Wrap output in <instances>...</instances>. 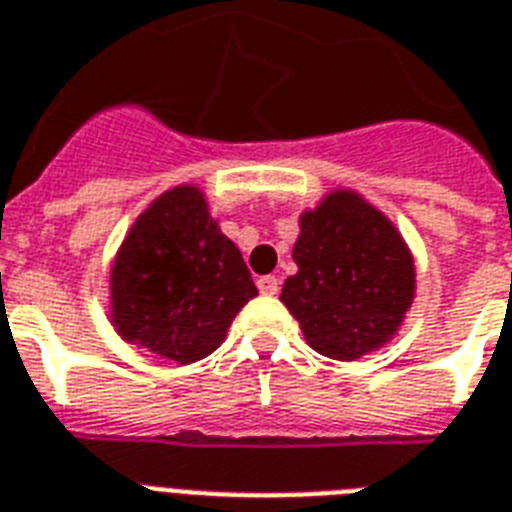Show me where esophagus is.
Wrapping results in <instances>:
<instances>
[{"label": "esophagus", "instance_id": "obj_1", "mask_svg": "<svg viewBox=\"0 0 512 512\" xmlns=\"http://www.w3.org/2000/svg\"><path fill=\"white\" fill-rule=\"evenodd\" d=\"M257 289L263 294H278V278L276 276H260L257 278Z\"/></svg>", "mask_w": 512, "mask_h": 512}]
</instances>
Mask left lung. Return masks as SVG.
<instances>
[{
    "label": "left lung",
    "mask_w": 512,
    "mask_h": 512,
    "mask_svg": "<svg viewBox=\"0 0 512 512\" xmlns=\"http://www.w3.org/2000/svg\"><path fill=\"white\" fill-rule=\"evenodd\" d=\"M292 257L278 299L315 352L357 360L400 334L418 289L413 252L360 191L331 189L302 210Z\"/></svg>",
    "instance_id": "1"
}]
</instances>
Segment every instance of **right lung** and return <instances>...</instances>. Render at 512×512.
<instances>
[{
    "mask_svg": "<svg viewBox=\"0 0 512 512\" xmlns=\"http://www.w3.org/2000/svg\"><path fill=\"white\" fill-rule=\"evenodd\" d=\"M252 297L255 281L207 194L178 184L152 199L120 242L107 313L123 342L189 365L218 350Z\"/></svg>",
    "mask_w": 512,
    "mask_h": 512,
    "instance_id": "obj_1",
    "label": "right lung"
}]
</instances>
